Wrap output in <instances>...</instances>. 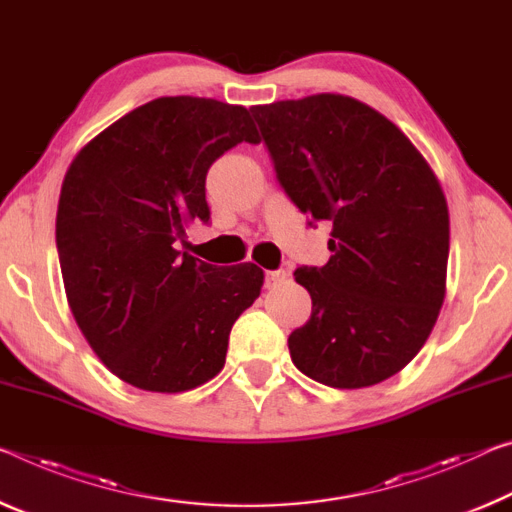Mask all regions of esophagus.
Returning a JSON list of instances; mask_svg holds the SVG:
<instances>
[{
	"instance_id": "obj_1",
	"label": "esophagus",
	"mask_w": 512,
	"mask_h": 512,
	"mask_svg": "<svg viewBox=\"0 0 512 512\" xmlns=\"http://www.w3.org/2000/svg\"><path fill=\"white\" fill-rule=\"evenodd\" d=\"M287 278H289V273L285 269H278V271L266 273L264 282H266V287H275V285H280V282H285Z\"/></svg>"
}]
</instances>
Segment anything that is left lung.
<instances>
[{
    "label": "left lung",
    "instance_id": "1",
    "mask_svg": "<svg viewBox=\"0 0 512 512\" xmlns=\"http://www.w3.org/2000/svg\"><path fill=\"white\" fill-rule=\"evenodd\" d=\"M275 177L307 225L328 221L326 266H300L312 316L289 335L296 369L360 389L399 373L440 314L449 209L399 127L346 95L253 107Z\"/></svg>",
    "mask_w": 512,
    "mask_h": 512
}]
</instances>
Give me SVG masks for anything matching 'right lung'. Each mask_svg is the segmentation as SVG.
<instances>
[{
	"mask_svg": "<svg viewBox=\"0 0 512 512\" xmlns=\"http://www.w3.org/2000/svg\"><path fill=\"white\" fill-rule=\"evenodd\" d=\"M259 143L248 111L207 97H159L97 134L72 161L56 250L77 326L107 369L148 392H186L225 364L234 321L264 271L180 253L209 223L207 170Z\"/></svg>",
	"mask_w": 512,
	"mask_h": 512,
	"instance_id": "obj_1",
	"label": "right lung"
}]
</instances>
